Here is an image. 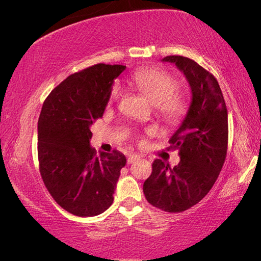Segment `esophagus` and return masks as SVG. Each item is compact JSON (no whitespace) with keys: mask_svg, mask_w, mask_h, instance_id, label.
Segmentation results:
<instances>
[{"mask_svg":"<svg viewBox=\"0 0 261 261\" xmlns=\"http://www.w3.org/2000/svg\"><path fill=\"white\" fill-rule=\"evenodd\" d=\"M138 160H140V156L139 155H130L129 158H127V165H130V163H134L135 161H138Z\"/></svg>","mask_w":261,"mask_h":261,"instance_id":"34e87169","label":"esophagus"}]
</instances>
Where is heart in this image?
I'll return each instance as SVG.
<instances>
[{"mask_svg":"<svg viewBox=\"0 0 261 261\" xmlns=\"http://www.w3.org/2000/svg\"><path fill=\"white\" fill-rule=\"evenodd\" d=\"M130 82L155 108V113L168 125H175L187 112V99L176 92L177 81L160 69H139L132 74ZM122 87L115 83L110 88L108 103L112 105L121 96Z\"/></svg>","mask_w":261,"mask_h":261,"instance_id":"obj_1","label":"heart"}]
</instances>
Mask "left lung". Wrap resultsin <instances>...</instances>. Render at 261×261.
I'll list each match as a JSON object with an SVG mask.
<instances>
[{
  "mask_svg": "<svg viewBox=\"0 0 261 261\" xmlns=\"http://www.w3.org/2000/svg\"><path fill=\"white\" fill-rule=\"evenodd\" d=\"M191 87L192 101L182 124L169 139L180 161L171 168L160 159L144 182V194L152 206L179 213L198 204L218 179L228 148V112L216 78L193 60L170 55Z\"/></svg>",
  "mask_w": 261,
  "mask_h": 261,
  "instance_id": "obj_1",
  "label": "left lung"
}]
</instances>
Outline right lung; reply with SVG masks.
<instances>
[{
    "instance_id": "obj_1",
    "label": "right lung",
    "mask_w": 261,
    "mask_h": 261,
    "mask_svg": "<svg viewBox=\"0 0 261 261\" xmlns=\"http://www.w3.org/2000/svg\"><path fill=\"white\" fill-rule=\"evenodd\" d=\"M125 65L99 63L74 72L47 96L38 121V160L43 184L62 208L95 216L113 204L126 158L96 154L91 125L102 117L114 79Z\"/></svg>"
}]
</instances>
